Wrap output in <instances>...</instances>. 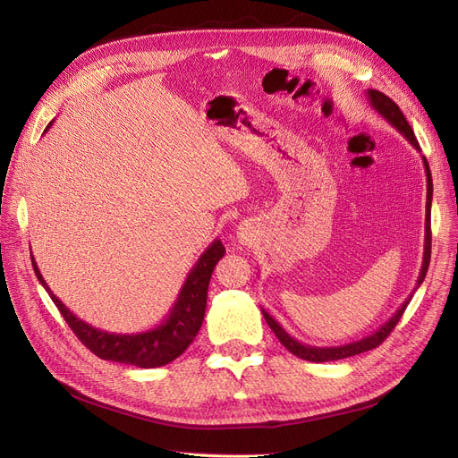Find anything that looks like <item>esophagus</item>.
Wrapping results in <instances>:
<instances>
[{
	"mask_svg": "<svg viewBox=\"0 0 458 458\" xmlns=\"http://www.w3.org/2000/svg\"><path fill=\"white\" fill-rule=\"evenodd\" d=\"M256 239V228L250 223H242L237 228V242L242 245H250Z\"/></svg>",
	"mask_w": 458,
	"mask_h": 458,
	"instance_id": "obj_1",
	"label": "esophagus"
}]
</instances>
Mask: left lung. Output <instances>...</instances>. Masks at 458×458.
Segmentation results:
<instances>
[{
	"mask_svg": "<svg viewBox=\"0 0 458 458\" xmlns=\"http://www.w3.org/2000/svg\"><path fill=\"white\" fill-rule=\"evenodd\" d=\"M366 96H368V102L369 106L373 107V111L377 114H380L386 123L395 128L408 142L412 144V147L421 152L420 144H418V139L411 128V124L406 123L404 114L401 113L399 106L390 100L386 94H382L375 89H368L366 90ZM421 161H423V168H425V176H427V206H425V242H423V261H421V269H420V276L416 280V285H414V292L418 290V287L421 285V282L425 280V275H427V269H428V261H430V204H432V176H430V168H428V163L425 159V156H421ZM414 292L408 295L404 299V302L397 308L395 314L384 323L380 325L375 332H371L369 335H364L362 340H356V342H351V344H345V345H335V347H314V345H306L302 342H299L297 338H293V335L287 332L273 316H269V311H266L261 308V314L263 318H266L267 325L271 327V330L276 334V338L280 340V344L290 351L292 354L302 358V360H308V362H330V360H342V358H349V356H354V354H360V352H366V351H371L375 347H378L384 340L388 338V334L394 330V327L399 323L401 316L404 308L408 306V302H411Z\"/></svg>",
	"mask_w": 458,
	"mask_h": 458,
	"instance_id": "8db88e82",
	"label": "left lung"
}]
</instances>
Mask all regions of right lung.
<instances>
[{
    "label": "right lung",
    "instance_id": "obj_1",
    "mask_svg": "<svg viewBox=\"0 0 458 458\" xmlns=\"http://www.w3.org/2000/svg\"><path fill=\"white\" fill-rule=\"evenodd\" d=\"M52 124L54 120L47 124L44 133L52 128ZM225 252L226 249L221 243V239H213L209 247L200 254L195 266L187 273V278L182 285V290L178 292L173 308L168 310V314L161 319V323L156 325L154 328L133 334H116L100 330L72 314V311L54 295L50 285L46 284L33 258V252L31 261L38 282L44 285V290L59 308L68 327L76 332V335L81 340V344H85L87 349H90L102 360H111V362L148 369L171 364L173 360L183 354V351L197 338L206 314L211 273L216 263H219V259L225 256Z\"/></svg>",
    "mask_w": 458,
    "mask_h": 458
}]
</instances>
